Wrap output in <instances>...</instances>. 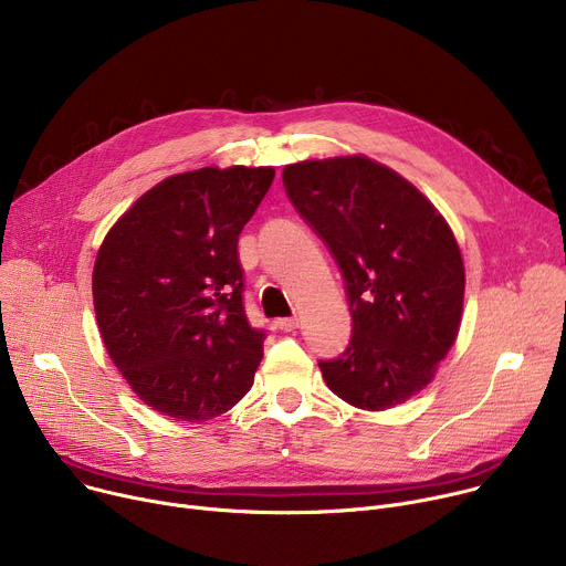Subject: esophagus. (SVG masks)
Listing matches in <instances>:
<instances>
[{"instance_id": "1", "label": "esophagus", "mask_w": 566, "mask_h": 566, "mask_svg": "<svg viewBox=\"0 0 566 566\" xmlns=\"http://www.w3.org/2000/svg\"><path fill=\"white\" fill-rule=\"evenodd\" d=\"M276 326H279L281 331H285V333H294V331L298 328V319H296V317H285V319H279Z\"/></svg>"}]
</instances>
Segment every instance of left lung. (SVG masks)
Returning a JSON list of instances; mask_svg holds the SVG:
<instances>
[{"label": "left lung", "mask_w": 566, "mask_h": 566, "mask_svg": "<svg viewBox=\"0 0 566 566\" xmlns=\"http://www.w3.org/2000/svg\"><path fill=\"white\" fill-rule=\"evenodd\" d=\"M283 186L333 253L352 311L349 346L319 360L331 392L363 410L408 401L460 328L464 265L444 217L365 156L287 165Z\"/></svg>", "instance_id": "left-lung-1"}]
</instances>
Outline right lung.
Returning a JSON list of instances; mask_svg holds the SVG:
<instances>
[{
	"label": "right lung",
	"mask_w": 566,
	"mask_h": 566,
	"mask_svg": "<svg viewBox=\"0 0 566 566\" xmlns=\"http://www.w3.org/2000/svg\"><path fill=\"white\" fill-rule=\"evenodd\" d=\"M274 174H174L104 238L93 272L102 339L134 392L167 417L212 419L253 385L265 331L244 313L238 238Z\"/></svg>",
	"instance_id": "1"
}]
</instances>
